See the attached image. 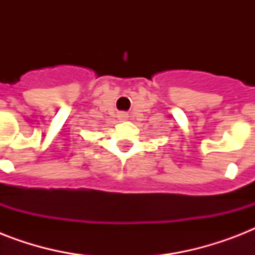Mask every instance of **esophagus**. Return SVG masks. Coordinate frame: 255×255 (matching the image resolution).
Returning a JSON list of instances; mask_svg holds the SVG:
<instances>
[{
  "mask_svg": "<svg viewBox=\"0 0 255 255\" xmlns=\"http://www.w3.org/2000/svg\"><path fill=\"white\" fill-rule=\"evenodd\" d=\"M127 114H120V119H127Z\"/></svg>",
  "mask_w": 255,
  "mask_h": 255,
  "instance_id": "34e87169",
  "label": "esophagus"
}]
</instances>
